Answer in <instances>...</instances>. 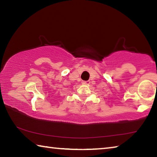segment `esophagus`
<instances>
[{"instance_id":"1","label":"esophagus","mask_w":157,"mask_h":157,"mask_svg":"<svg viewBox=\"0 0 157 157\" xmlns=\"http://www.w3.org/2000/svg\"><path fill=\"white\" fill-rule=\"evenodd\" d=\"M82 83L84 84H87L89 83V81H82Z\"/></svg>"}]
</instances>
